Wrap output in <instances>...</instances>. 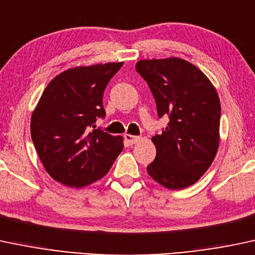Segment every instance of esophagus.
I'll list each match as a JSON object with an SVG mask.
<instances>
[{"label": "esophagus", "mask_w": 255, "mask_h": 255, "mask_svg": "<svg viewBox=\"0 0 255 255\" xmlns=\"http://www.w3.org/2000/svg\"><path fill=\"white\" fill-rule=\"evenodd\" d=\"M125 139H127V142L128 144H133V143L138 142L139 141V137L138 136H133V135H130V133H125Z\"/></svg>", "instance_id": "obj_1"}]
</instances>
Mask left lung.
<instances>
[{"mask_svg": "<svg viewBox=\"0 0 255 255\" xmlns=\"http://www.w3.org/2000/svg\"><path fill=\"white\" fill-rule=\"evenodd\" d=\"M136 71L155 99L161 135L151 137L156 156L151 178L167 189H183L201 178L219 147L220 101L216 88L196 66L179 58L139 60Z\"/></svg>", "mask_w": 255, "mask_h": 255, "instance_id": "obj_1", "label": "left lung"}]
</instances>
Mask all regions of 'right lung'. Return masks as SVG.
Returning <instances> with one entry per match:
<instances>
[{
	"mask_svg": "<svg viewBox=\"0 0 255 255\" xmlns=\"http://www.w3.org/2000/svg\"><path fill=\"white\" fill-rule=\"evenodd\" d=\"M123 62L79 66L58 74L31 117V137L56 182L82 188L99 181L123 150V137L95 128L105 118L104 91Z\"/></svg>",
	"mask_w": 255,
	"mask_h": 255,
	"instance_id": "right-lung-1",
	"label": "right lung"
}]
</instances>
